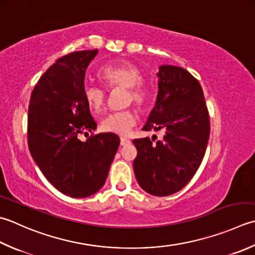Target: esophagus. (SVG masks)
<instances>
[{"mask_svg":"<svg viewBox=\"0 0 255 255\" xmlns=\"http://www.w3.org/2000/svg\"><path fill=\"white\" fill-rule=\"evenodd\" d=\"M129 143H130V140H129V139L125 138V137L121 138V146H127V144H129Z\"/></svg>","mask_w":255,"mask_h":255,"instance_id":"obj_1","label":"esophagus"}]
</instances>
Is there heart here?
<instances>
[{
	"label": "heart",
	"instance_id": "b5f03b06",
	"mask_svg": "<svg viewBox=\"0 0 255 255\" xmlns=\"http://www.w3.org/2000/svg\"><path fill=\"white\" fill-rule=\"evenodd\" d=\"M101 76L108 88L127 89L125 103L132 102L138 108H142L147 103L148 93L141 85L142 74L136 65L121 62L107 65L103 68ZM84 97L91 111L99 114L104 111L106 104V92L97 85L87 84L84 87ZM136 116L131 111H123L108 114L102 121V129L106 132L127 134L136 125Z\"/></svg>",
	"mask_w": 255,
	"mask_h": 255
}]
</instances>
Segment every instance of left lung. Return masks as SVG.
Returning <instances> with one entry per match:
<instances>
[{"label":"left lung","mask_w":255,"mask_h":255,"mask_svg":"<svg viewBox=\"0 0 255 255\" xmlns=\"http://www.w3.org/2000/svg\"><path fill=\"white\" fill-rule=\"evenodd\" d=\"M156 103L142 130L164 131L153 143L133 139V171L144 191L157 197L178 192L191 180L206 152L209 114L200 84L184 68L161 65L157 73Z\"/></svg>","instance_id":"left-lung-1"}]
</instances>
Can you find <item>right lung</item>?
Returning <instances> with one entry per match:
<instances>
[{
  "instance_id": "obj_1",
  "label": "right lung",
  "mask_w": 255,
  "mask_h": 255,
  "mask_svg": "<svg viewBox=\"0 0 255 255\" xmlns=\"http://www.w3.org/2000/svg\"><path fill=\"white\" fill-rule=\"evenodd\" d=\"M97 53L58 58L35 85L28 106L29 152L45 178L72 198L89 197L104 186L121 142L111 132L86 141L77 137L97 128L84 97L85 74Z\"/></svg>"
}]
</instances>
